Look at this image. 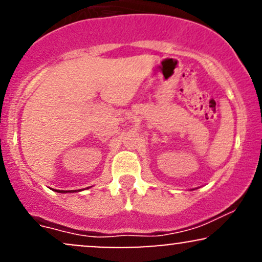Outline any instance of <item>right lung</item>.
<instances>
[{
	"mask_svg": "<svg viewBox=\"0 0 262 262\" xmlns=\"http://www.w3.org/2000/svg\"><path fill=\"white\" fill-rule=\"evenodd\" d=\"M56 191H58V192H76V191H74V189H73V191H59V189H56Z\"/></svg>",
	"mask_w": 262,
	"mask_h": 262,
	"instance_id": "obj_1",
	"label": "right lung"
}]
</instances>
